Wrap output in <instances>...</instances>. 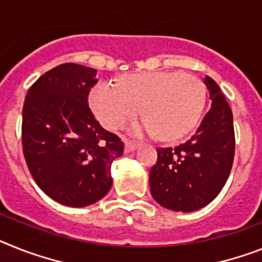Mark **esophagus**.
I'll list each match as a JSON object with an SVG mask.
<instances>
[{
    "label": "esophagus",
    "instance_id": "esophagus-1",
    "mask_svg": "<svg viewBox=\"0 0 262 262\" xmlns=\"http://www.w3.org/2000/svg\"><path fill=\"white\" fill-rule=\"evenodd\" d=\"M137 142H133V141H125V151L129 153V151H133L136 148H137Z\"/></svg>",
    "mask_w": 262,
    "mask_h": 262
}]
</instances>
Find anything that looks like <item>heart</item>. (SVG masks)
<instances>
[{"mask_svg": "<svg viewBox=\"0 0 262 262\" xmlns=\"http://www.w3.org/2000/svg\"><path fill=\"white\" fill-rule=\"evenodd\" d=\"M205 86L200 78L179 72H149L127 76L120 86L101 81L90 93V105L104 126L117 129L141 106L146 120L135 132L158 133L177 140L192 130L205 105Z\"/></svg>", "mask_w": 262, "mask_h": 262, "instance_id": "1", "label": "heart"}]
</instances>
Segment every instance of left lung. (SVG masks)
<instances>
[{"label": "left lung", "mask_w": 262, "mask_h": 262, "mask_svg": "<svg viewBox=\"0 0 262 262\" xmlns=\"http://www.w3.org/2000/svg\"><path fill=\"white\" fill-rule=\"evenodd\" d=\"M212 107L199 129L176 148H158L149 173L153 199L166 209L194 212L216 199L229 177L234 158L233 114L225 96L209 76Z\"/></svg>", "instance_id": "obj_1"}]
</instances>
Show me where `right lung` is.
I'll list each match as a JSON object with an SVG mask.
<instances>
[{"label":"right lung","mask_w":262,"mask_h":262,"mask_svg":"<svg viewBox=\"0 0 262 262\" xmlns=\"http://www.w3.org/2000/svg\"><path fill=\"white\" fill-rule=\"evenodd\" d=\"M97 70L62 63L30 86L23 109V149L30 174L45 194L82 208L112 188V162L124 142L101 126L88 105Z\"/></svg>","instance_id":"1"}]
</instances>
